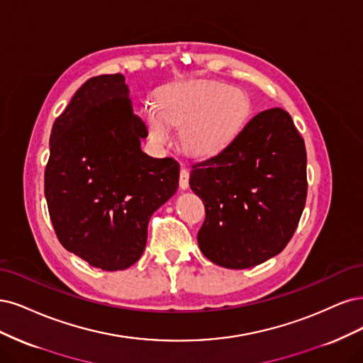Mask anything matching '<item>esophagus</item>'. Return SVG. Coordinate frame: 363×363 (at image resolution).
Returning <instances> with one entry per match:
<instances>
[{"label":"esophagus","instance_id":"1","mask_svg":"<svg viewBox=\"0 0 363 363\" xmlns=\"http://www.w3.org/2000/svg\"><path fill=\"white\" fill-rule=\"evenodd\" d=\"M189 178H190L189 170H186L185 167H182L181 173H179V186H181V190L189 189Z\"/></svg>","mask_w":363,"mask_h":363}]
</instances>
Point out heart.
<instances>
[{
    "instance_id": "obj_1",
    "label": "heart",
    "mask_w": 363,
    "mask_h": 363,
    "mask_svg": "<svg viewBox=\"0 0 363 363\" xmlns=\"http://www.w3.org/2000/svg\"><path fill=\"white\" fill-rule=\"evenodd\" d=\"M250 105L242 91L223 83L191 81L161 91L158 107H149V137L158 145L170 140V126H182L181 142L197 157L225 150L247 121Z\"/></svg>"
}]
</instances>
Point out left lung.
Instances as JSON below:
<instances>
[{
    "label": "left lung",
    "instance_id": "obj_1",
    "mask_svg": "<svg viewBox=\"0 0 363 363\" xmlns=\"http://www.w3.org/2000/svg\"><path fill=\"white\" fill-rule=\"evenodd\" d=\"M190 186L205 205L197 242L206 258L232 270L262 264L286 247L305 208V142L285 110H265L193 166Z\"/></svg>",
    "mask_w": 363,
    "mask_h": 363
}]
</instances>
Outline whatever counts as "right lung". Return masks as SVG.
<instances>
[{
	"mask_svg": "<svg viewBox=\"0 0 363 363\" xmlns=\"http://www.w3.org/2000/svg\"><path fill=\"white\" fill-rule=\"evenodd\" d=\"M146 137L121 74L86 81L52 125L45 197L54 230L104 272L140 259L150 216L178 190V161L146 155Z\"/></svg>",
	"mask_w": 363,
	"mask_h": 363,
	"instance_id": "obj_1",
	"label": "right lung"
}]
</instances>
